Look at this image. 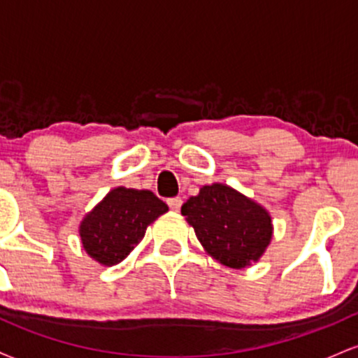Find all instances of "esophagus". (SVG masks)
<instances>
[{"mask_svg":"<svg viewBox=\"0 0 358 358\" xmlns=\"http://www.w3.org/2000/svg\"><path fill=\"white\" fill-rule=\"evenodd\" d=\"M182 203H183V200L180 199V196H173V199H168V207H170L173 212H178L180 208H182Z\"/></svg>","mask_w":358,"mask_h":358,"instance_id":"esophagus-1","label":"esophagus"}]
</instances>
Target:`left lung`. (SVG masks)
Wrapping results in <instances>:
<instances>
[{
  "mask_svg": "<svg viewBox=\"0 0 358 358\" xmlns=\"http://www.w3.org/2000/svg\"><path fill=\"white\" fill-rule=\"evenodd\" d=\"M182 215L205 252L232 269L257 262L273 239L269 212L224 183L203 185L182 205Z\"/></svg>",
  "mask_w": 358,
  "mask_h": 358,
  "instance_id": "left-lung-1",
  "label": "left lung"
}]
</instances>
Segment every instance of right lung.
<instances>
[{
	"mask_svg": "<svg viewBox=\"0 0 358 358\" xmlns=\"http://www.w3.org/2000/svg\"><path fill=\"white\" fill-rule=\"evenodd\" d=\"M168 212V205L153 192L113 188L82 219V248L102 266H116L145 237L148 225Z\"/></svg>",
	"mask_w": 358,
	"mask_h": 358,
	"instance_id": "1",
	"label": "right lung"
}]
</instances>
